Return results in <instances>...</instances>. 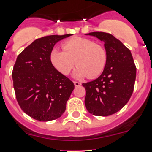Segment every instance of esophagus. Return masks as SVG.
I'll list each match as a JSON object with an SVG mask.
<instances>
[{"mask_svg":"<svg viewBox=\"0 0 152 152\" xmlns=\"http://www.w3.org/2000/svg\"><path fill=\"white\" fill-rule=\"evenodd\" d=\"M73 83H74L75 87H79V86H80L81 85H82L80 82H73Z\"/></svg>","mask_w":152,"mask_h":152,"instance_id":"esophagus-1","label":"esophagus"}]
</instances>
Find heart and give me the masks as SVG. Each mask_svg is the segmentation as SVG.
Returning <instances> with one entry per match:
<instances>
[{
  "label": "heart",
  "mask_w": 152,
  "mask_h": 152,
  "mask_svg": "<svg viewBox=\"0 0 152 152\" xmlns=\"http://www.w3.org/2000/svg\"><path fill=\"white\" fill-rule=\"evenodd\" d=\"M63 50L54 48L50 59L52 65L62 74L68 75L78 65L74 76L82 79L97 77L102 73L107 62V53L100 44L84 37H73L62 44Z\"/></svg>",
  "instance_id": "obj_1"
}]
</instances>
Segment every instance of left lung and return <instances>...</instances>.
Returning <instances> with one entry per match:
<instances>
[{"mask_svg":"<svg viewBox=\"0 0 152 152\" xmlns=\"http://www.w3.org/2000/svg\"><path fill=\"white\" fill-rule=\"evenodd\" d=\"M104 42L107 62L102 75L83 83L85 103L93 115L108 116L118 112L127 104L134 90L136 66L129 49L119 39L105 32H91Z\"/></svg>","mask_w":152,"mask_h":152,"instance_id":"8db88e82","label":"left lung"}]
</instances>
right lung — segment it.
<instances>
[{"label": "right lung", "instance_id": "add662e5", "mask_svg": "<svg viewBox=\"0 0 152 152\" xmlns=\"http://www.w3.org/2000/svg\"><path fill=\"white\" fill-rule=\"evenodd\" d=\"M71 35L37 39L17 58L12 74L17 101L23 111L35 120H55L65 111L74 85L53 67L50 55L56 42Z\"/></svg>", "mask_w": 152, "mask_h": 152}]
</instances>
